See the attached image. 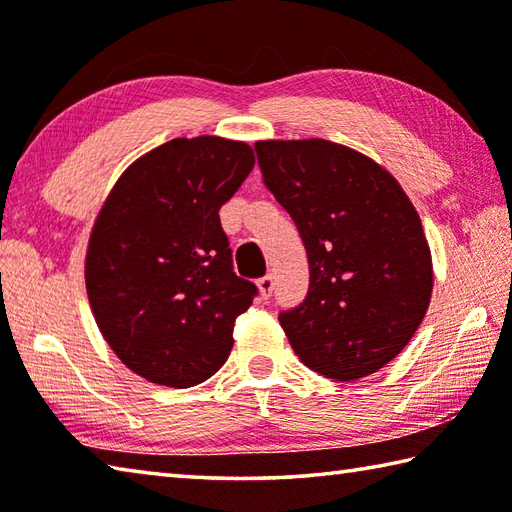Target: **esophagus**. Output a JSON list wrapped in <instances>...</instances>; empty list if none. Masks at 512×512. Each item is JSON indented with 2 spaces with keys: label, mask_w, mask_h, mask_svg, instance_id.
Masks as SVG:
<instances>
[{
  "label": "esophagus",
  "mask_w": 512,
  "mask_h": 512,
  "mask_svg": "<svg viewBox=\"0 0 512 512\" xmlns=\"http://www.w3.org/2000/svg\"><path fill=\"white\" fill-rule=\"evenodd\" d=\"M256 285H258V294H261L263 299H270V294L274 290V276L267 274V276H263V279H258Z\"/></svg>",
  "instance_id": "obj_1"
}]
</instances>
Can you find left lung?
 I'll use <instances>...</instances> for the list:
<instances>
[{"label": "left lung", "mask_w": 512, "mask_h": 512, "mask_svg": "<svg viewBox=\"0 0 512 512\" xmlns=\"http://www.w3.org/2000/svg\"><path fill=\"white\" fill-rule=\"evenodd\" d=\"M256 152L308 251V297L279 317L294 353L337 382L380 371L432 301V251L418 211L387 168L342 143L267 139Z\"/></svg>", "instance_id": "obj_1"}]
</instances>
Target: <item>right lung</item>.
Returning a JSON list of instances; mask_svg holds the SVG:
<instances>
[{"label":"right lung","instance_id":"add662e5","mask_svg":"<svg viewBox=\"0 0 512 512\" xmlns=\"http://www.w3.org/2000/svg\"><path fill=\"white\" fill-rule=\"evenodd\" d=\"M256 164L245 141L173 139L123 170L85 256L96 326L132 373L186 389L220 369L256 285L233 272L220 206Z\"/></svg>","mask_w":512,"mask_h":512}]
</instances>
